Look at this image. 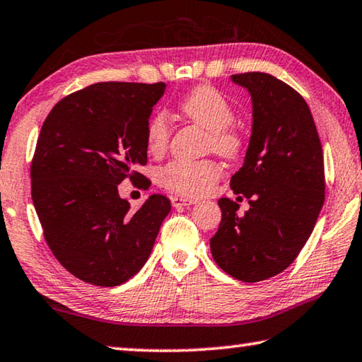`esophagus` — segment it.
I'll return each mask as SVG.
<instances>
[{
  "label": "esophagus",
  "mask_w": 362,
  "mask_h": 362,
  "mask_svg": "<svg viewBox=\"0 0 362 362\" xmlns=\"http://www.w3.org/2000/svg\"><path fill=\"white\" fill-rule=\"evenodd\" d=\"M172 206L174 208H183V206H192L197 204V199H190V198H180V197H172L170 198Z\"/></svg>",
  "instance_id": "34e87169"
}]
</instances>
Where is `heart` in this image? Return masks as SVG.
<instances>
[{
  "label": "heart",
  "instance_id": "1",
  "mask_svg": "<svg viewBox=\"0 0 362 362\" xmlns=\"http://www.w3.org/2000/svg\"><path fill=\"white\" fill-rule=\"evenodd\" d=\"M183 117L209 132L208 148L223 159H237L243 150V139L232 127L235 111L228 100L211 85H199L185 95L179 105ZM170 125L165 114H156L146 127V146L154 156L168 148ZM219 164L211 159L172 160L159 172V183L165 190L194 198L208 193L219 180Z\"/></svg>",
  "mask_w": 362,
  "mask_h": 362
}]
</instances>
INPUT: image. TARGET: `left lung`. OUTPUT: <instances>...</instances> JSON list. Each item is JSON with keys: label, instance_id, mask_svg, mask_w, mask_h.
<instances>
[{"label": "left lung", "instance_id": "1", "mask_svg": "<svg viewBox=\"0 0 362 362\" xmlns=\"http://www.w3.org/2000/svg\"><path fill=\"white\" fill-rule=\"evenodd\" d=\"M250 91L253 129L245 163L230 179L250 209L221 198L222 219L211 253L223 272L242 282L280 274L300 255L325 198L324 153L305 98L271 74H235Z\"/></svg>", "mask_w": 362, "mask_h": 362}]
</instances>
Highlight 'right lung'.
<instances>
[{
	"label": "right lung",
	"mask_w": 362,
	"mask_h": 362,
	"mask_svg": "<svg viewBox=\"0 0 362 362\" xmlns=\"http://www.w3.org/2000/svg\"><path fill=\"white\" fill-rule=\"evenodd\" d=\"M165 83L100 82L57 101L40 130L30 165L32 199L56 259L77 279L117 286L145 266L170 211L151 194L139 211L119 183L150 180L146 127Z\"/></svg>",
	"instance_id": "add662e5"
}]
</instances>
